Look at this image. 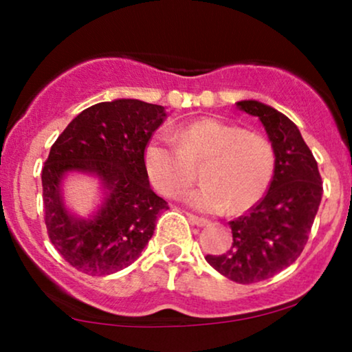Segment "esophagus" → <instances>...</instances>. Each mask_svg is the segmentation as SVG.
<instances>
[{
  "label": "esophagus",
  "mask_w": 352,
  "mask_h": 352,
  "mask_svg": "<svg viewBox=\"0 0 352 352\" xmlns=\"http://www.w3.org/2000/svg\"><path fill=\"white\" fill-rule=\"evenodd\" d=\"M188 219H189L190 223L197 225V227H207V225L210 223L207 219H202V217H196V215H192V214H188Z\"/></svg>",
  "instance_id": "1"
}]
</instances>
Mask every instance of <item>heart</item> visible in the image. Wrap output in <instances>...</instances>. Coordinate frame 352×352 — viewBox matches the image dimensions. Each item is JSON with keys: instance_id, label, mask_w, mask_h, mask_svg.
<instances>
[{"instance_id": "b5f03b06", "label": "heart", "mask_w": 352, "mask_h": 352, "mask_svg": "<svg viewBox=\"0 0 352 352\" xmlns=\"http://www.w3.org/2000/svg\"><path fill=\"white\" fill-rule=\"evenodd\" d=\"M151 184L175 197L192 183L194 166L202 163L204 183L184 194L202 212H243L266 192L276 168L272 143L259 133L219 119H199L169 137L156 133L143 150Z\"/></svg>"}]
</instances>
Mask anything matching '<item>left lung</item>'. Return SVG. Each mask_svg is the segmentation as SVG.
I'll return each mask as SVG.
<instances>
[{"label": "left lung", "instance_id": "1", "mask_svg": "<svg viewBox=\"0 0 352 352\" xmlns=\"http://www.w3.org/2000/svg\"><path fill=\"white\" fill-rule=\"evenodd\" d=\"M236 107L258 117L274 146L276 168L261 201L230 222L233 243L223 254H207L217 272L240 284H253L289 267L305 248L323 186L318 164L300 130L267 104L245 99Z\"/></svg>", "mask_w": 352, "mask_h": 352}]
</instances>
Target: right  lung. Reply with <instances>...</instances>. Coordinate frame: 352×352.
Returning a JSON list of instances; mask_svg holds the SVG:
<instances>
[{
	"label": "right lung",
	"mask_w": 352,
	"mask_h": 352,
	"mask_svg": "<svg viewBox=\"0 0 352 352\" xmlns=\"http://www.w3.org/2000/svg\"><path fill=\"white\" fill-rule=\"evenodd\" d=\"M166 109L138 99H114L85 109L52 145L42 169L43 210L50 241L65 261L88 276H109L137 261L156 217L168 209L151 190L143 150ZM72 174L96 177L102 199L81 217L64 202Z\"/></svg>",
	"instance_id": "obj_1"
}]
</instances>
